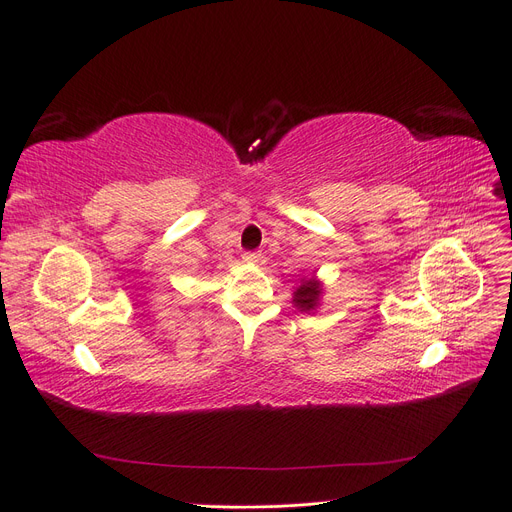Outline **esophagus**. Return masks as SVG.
I'll list each match as a JSON object with an SVG mask.
<instances>
[{"instance_id": "1", "label": "esophagus", "mask_w": 512, "mask_h": 512, "mask_svg": "<svg viewBox=\"0 0 512 512\" xmlns=\"http://www.w3.org/2000/svg\"><path fill=\"white\" fill-rule=\"evenodd\" d=\"M243 260L250 262V265H254V262L260 260V254H258V252H245V254H243Z\"/></svg>"}]
</instances>
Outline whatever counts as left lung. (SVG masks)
Returning <instances> with one entry per match:
<instances>
[{
	"label": "left lung",
	"instance_id": "left-lung-1",
	"mask_svg": "<svg viewBox=\"0 0 512 512\" xmlns=\"http://www.w3.org/2000/svg\"><path fill=\"white\" fill-rule=\"evenodd\" d=\"M322 297V284L316 280V277H307V280L301 282V286L294 290L292 303L297 305L299 312H314L318 307Z\"/></svg>",
	"mask_w": 512,
	"mask_h": 512
}]
</instances>
